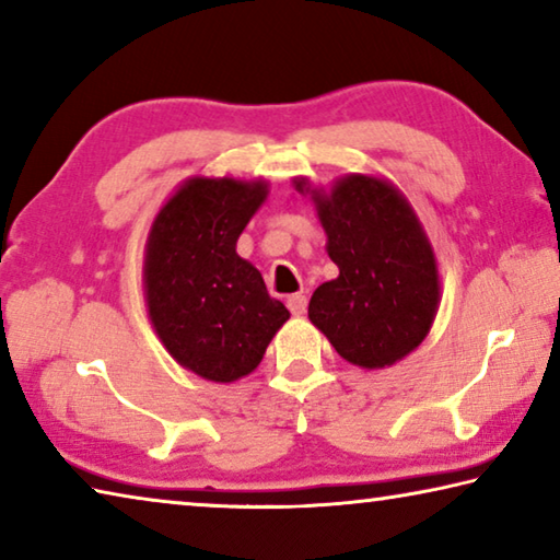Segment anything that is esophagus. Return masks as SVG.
Instances as JSON below:
<instances>
[{"label": "esophagus", "instance_id": "34e87169", "mask_svg": "<svg viewBox=\"0 0 560 560\" xmlns=\"http://www.w3.org/2000/svg\"><path fill=\"white\" fill-rule=\"evenodd\" d=\"M306 296H303V293H293V296H289L287 299V306H289V311L293 316H301V314H306Z\"/></svg>", "mask_w": 560, "mask_h": 560}]
</instances>
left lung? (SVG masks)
Listing matches in <instances>:
<instances>
[{
	"instance_id": "1",
	"label": "left lung",
	"mask_w": 560,
	"mask_h": 560,
	"mask_svg": "<svg viewBox=\"0 0 560 560\" xmlns=\"http://www.w3.org/2000/svg\"><path fill=\"white\" fill-rule=\"evenodd\" d=\"M311 195L338 267L308 303V318L338 355L365 371L390 368L428 338L440 308L438 257L420 217L390 179L350 173Z\"/></svg>"
}]
</instances>
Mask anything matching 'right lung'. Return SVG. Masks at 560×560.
<instances>
[{"label":"right lung","instance_id":"add662e5","mask_svg":"<svg viewBox=\"0 0 560 560\" xmlns=\"http://www.w3.org/2000/svg\"><path fill=\"white\" fill-rule=\"evenodd\" d=\"M269 195L267 179L187 177L160 207L143 259L148 318L185 371L234 383L257 371L289 320L236 240Z\"/></svg>","mask_w":560,"mask_h":560}]
</instances>
